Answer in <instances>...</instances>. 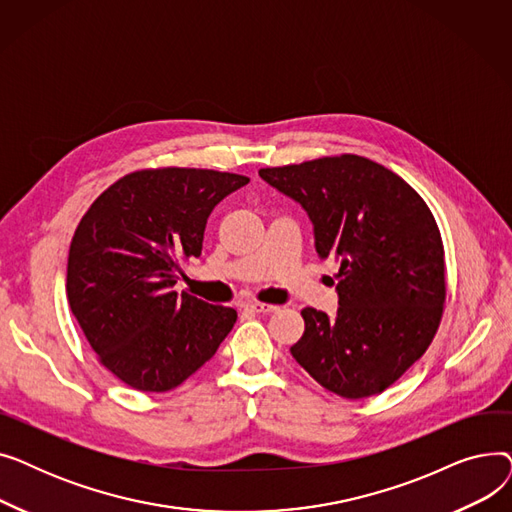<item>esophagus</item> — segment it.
Segmentation results:
<instances>
[{"label":"esophagus","mask_w":512,"mask_h":512,"mask_svg":"<svg viewBox=\"0 0 512 512\" xmlns=\"http://www.w3.org/2000/svg\"><path fill=\"white\" fill-rule=\"evenodd\" d=\"M247 309L253 311V313H274V311H278V307L270 305V303H249Z\"/></svg>","instance_id":"esophagus-1"}]
</instances>
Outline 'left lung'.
<instances>
[{
    "label": "left lung",
    "instance_id": "obj_1",
    "mask_svg": "<svg viewBox=\"0 0 512 512\" xmlns=\"http://www.w3.org/2000/svg\"><path fill=\"white\" fill-rule=\"evenodd\" d=\"M301 203L319 259L338 263V311L307 307L292 357L342 398L384 392L432 344L446 301L444 245L427 203L392 170L361 155L263 168Z\"/></svg>",
    "mask_w": 512,
    "mask_h": 512
}]
</instances>
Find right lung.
<instances>
[{
	"label": "right lung",
	"instance_id": "right-lung-1",
	"mask_svg": "<svg viewBox=\"0 0 512 512\" xmlns=\"http://www.w3.org/2000/svg\"><path fill=\"white\" fill-rule=\"evenodd\" d=\"M247 182L215 170H139L103 191L80 220L68 303L99 363L126 386H180L236 324L234 309L172 288L180 261L201 255L213 207Z\"/></svg>",
	"mask_w": 512,
	"mask_h": 512
}]
</instances>
